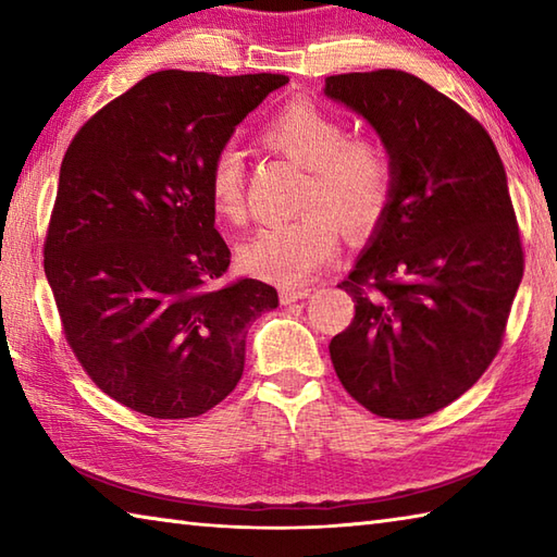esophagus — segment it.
Masks as SVG:
<instances>
[{
  "mask_svg": "<svg viewBox=\"0 0 557 557\" xmlns=\"http://www.w3.org/2000/svg\"><path fill=\"white\" fill-rule=\"evenodd\" d=\"M310 296V288H281V302L283 306H290V302L302 300Z\"/></svg>",
  "mask_w": 557,
  "mask_h": 557,
  "instance_id": "34e87169",
  "label": "esophagus"
}]
</instances>
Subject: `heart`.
<instances>
[{"mask_svg": "<svg viewBox=\"0 0 557 557\" xmlns=\"http://www.w3.org/2000/svg\"><path fill=\"white\" fill-rule=\"evenodd\" d=\"M271 150L310 170L300 215L259 227L243 247L249 274L281 286L306 283L346 233L366 235L381 223L393 196V160L377 138H349L346 123L310 99L281 107L261 131ZM208 196L227 220L245 215V162L223 148L208 166Z\"/></svg>", "mask_w": 557, "mask_h": 557, "instance_id": "1", "label": "heart"}]
</instances>
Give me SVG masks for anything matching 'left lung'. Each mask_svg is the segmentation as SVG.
Listing matches in <instances>:
<instances>
[{
  "instance_id": "left-lung-1",
  "label": "left lung",
  "mask_w": 557,
  "mask_h": 557,
  "mask_svg": "<svg viewBox=\"0 0 557 557\" xmlns=\"http://www.w3.org/2000/svg\"><path fill=\"white\" fill-rule=\"evenodd\" d=\"M322 91L371 125L395 172L385 215L339 283L356 314L330 342L334 371L377 417H426L485 373L519 290L505 164L473 115L407 72L334 75Z\"/></svg>"
}]
</instances>
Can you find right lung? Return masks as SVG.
I'll return each instance as SVG.
<instances>
[{
	"mask_svg": "<svg viewBox=\"0 0 557 557\" xmlns=\"http://www.w3.org/2000/svg\"><path fill=\"white\" fill-rule=\"evenodd\" d=\"M286 75L162 70L82 125L62 157L46 278L82 369L154 419L208 412L245 371L247 327L278 306L223 283L208 166Z\"/></svg>",
	"mask_w": 557,
	"mask_h": 557,
	"instance_id": "obj_1",
	"label": "right lung"
}]
</instances>
